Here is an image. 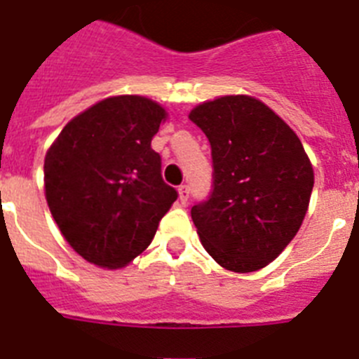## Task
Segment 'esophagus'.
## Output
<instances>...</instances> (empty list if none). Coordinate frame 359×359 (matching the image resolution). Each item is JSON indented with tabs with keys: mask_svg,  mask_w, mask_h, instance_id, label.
I'll return each instance as SVG.
<instances>
[{
	"mask_svg": "<svg viewBox=\"0 0 359 359\" xmlns=\"http://www.w3.org/2000/svg\"><path fill=\"white\" fill-rule=\"evenodd\" d=\"M177 192H180V201L187 203V199H189V192H190L189 185H185V183H183V185H180L177 187Z\"/></svg>",
	"mask_w": 359,
	"mask_h": 359,
	"instance_id": "esophagus-1",
	"label": "esophagus"
}]
</instances>
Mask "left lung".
<instances>
[{
  "instance_id": "left-lung-1",
  "label": "left lung",
  "mask_w": 359,
  "mask_h": 359,
  "mask_svg": "<svg viewBox=\"0 0 359 359\" xmlns=\"http://www.w3.org/2000/svg\"><path fill=\"white\" fill-rule=\"evenodd\" d=\"M189 118L212 149V190L190 214L203 246L237 273L277 259L302 224L315 183L293 129L266 104L230 95L199 104Z\"/></svg>"
}]
</instances>
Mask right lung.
Returning <instances> with one entry per match:
<instances>
[{
	"mask_svg": "<svg viewBox=\"0 0 359 359\" xmlns=\"http://www.w3.org/2000/svg\"><path fill=\"white\" fill-rule=\"evenodd\" d=\"M163 118V107L145 97L106 98L66 123L46 152L50 212L69 246L91 264L131 262L177 199L151 147Z\"/></svg>",
	"mask_w": 359,
	"mask_h": 359,
	"instance_id": "right-lung-1",
	"label": "right lung"
}]
</instances>
